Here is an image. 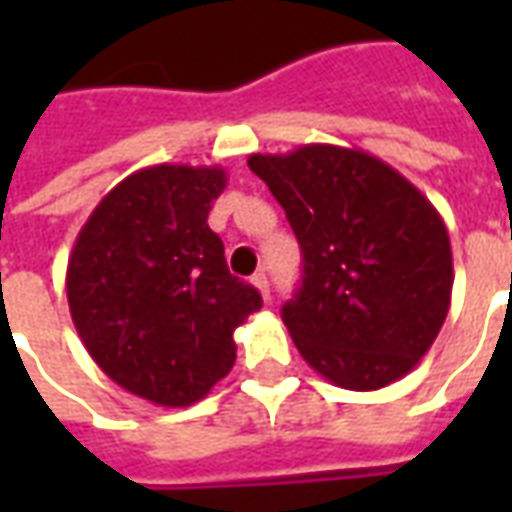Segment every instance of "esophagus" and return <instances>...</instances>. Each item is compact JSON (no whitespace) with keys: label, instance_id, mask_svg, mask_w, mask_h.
<instances>
[{"label":"esophagus","instance_id":"1","mask_svg":"<svg viewBox=\"0 0 512 512\" xmlns=\"http://www.w3.org/2000/svg\"><path fill=\"white\" fill-rule=\"evenodd\" d=\"M252 285H255L260 293H263V299H266V301L271 299V285H268V277L263 274V271H257L255 277H252Z\"/></svg>","mask_w":512,"mask_h":512}]
</instances>
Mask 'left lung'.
<instances>
[{"label":"left lung","mask_w":512,"mask_h":512,"mask_svg":"<svg viewBox=\"0 0 512 512\" xmlns=\"http://www.w3.org/2000/svg\"><path fill=\"white\" fill-rule=\"evenodd\" d=\"M299 238L301 288L282 321L304 362L370 392L414 370L450 310L452 249L439 211L365 150L252 153Z\"/></svg>","instance_id":"left-lung-1"}]
</instances>
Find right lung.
I'll return each mask as SVG.
<instances>
[{
	"label": "right lung",
	"instance_id": "right-lung-1",
	"mask_svg": "<svg viewBox=\"0 0 512 512\" xmlns=\"http://www.w3.org/2000/svg\"><path fill=\"white\" fill-rule=\"evenodd\" d=\"M222 167L158 164L95 205L68 257V304L87 354L156 406L197 403L235 365L233 332L263 307L208 227Z\"/></svg>",
	"mask_w": 512,
	"mask_h": 512
}]
</instances>
